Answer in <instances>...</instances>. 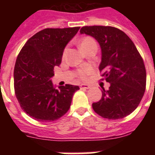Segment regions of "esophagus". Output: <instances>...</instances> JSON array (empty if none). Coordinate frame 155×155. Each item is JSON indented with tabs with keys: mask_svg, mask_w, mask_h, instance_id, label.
Instances as JSON below:
<instances>
[{
	"mask_svg": "<svg viewBox=\"0 0 155 155\" xmlns=\"http://www.w3.org/2000/svg\"><path fill=\"white\" fill-rule=\"evenodd\" d=\"M80 88L81 89H88V88H90V85L88 84H81L80 85Z\"/></svg>",
	"mask_w": 155,
	"mask_h": 155,
	"instance_id": "esophagus-1",
	"label": "esophagus"
}]
</instances>
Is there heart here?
<instances>
[{"label": "heart", "instance_id": "heart-1", "mask_svg": "<svg viewBox=\"0 0 155 155\" xmlns=\"http://www.w3.org/2000/svg\"><path fill=\"white\" fill-rule=\"evenodd\" d=\"M92 44H96V42L94 41L93 38L90 37H86L84 38L80 42V49L84 50V48H86L87 47L90 46V45ZM89 73V70L88 69H83V70H80L79 74H80V76L81 78H84L85 75Z\"/></svg>", "mask_w": 155, "mask_h": 155}]
</instances>
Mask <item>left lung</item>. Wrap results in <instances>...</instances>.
Here are the masks:
<instances>
[{
	"label": "left lung",
	"instance_id": "8db88e82",
	"mask_svg": "<svg viewBox=\"0 0 155 155\" xmlns=\"http://www.w3.org/2000/svg\"><path fill=\"white\" fill-rule=\"evenodd\" d=\"M80 33L94 38L101 50L99 70L110 84L102 97L92 104L104 118L117 120L130 115L142 101L147 83L144 63L127 35L112 26H84Z\"/></svg>",
	"mask_w": 155,
	"mask_h": 155
}]
</instances>
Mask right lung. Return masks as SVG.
<instances>
[{"label":"right lung","mask_w":155,"mask_h":155,"mask_svg":"<svg viewBox=\"0 0 155 155\" xmlns=\"http://www.w3.org/2000/svg\"><path fill=\"white\" fill-rule=\"evenodd\" d=\"M80 27L44 29L30 38L16 60L13 79L16 97L33 119L50 122L60 118L71 107L79 86L54 88V68L62 62L68 43Z\"/></svg>","instance_id":"obj_1"}]
</instances>
